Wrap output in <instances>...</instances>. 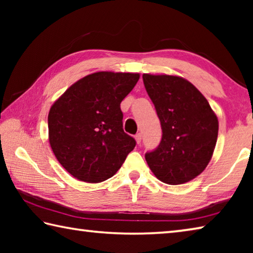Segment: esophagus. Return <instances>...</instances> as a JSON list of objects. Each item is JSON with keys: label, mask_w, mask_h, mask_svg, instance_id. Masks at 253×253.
<instances>
[{"label": "esophagus", "mask_w": 253, "mask_h": 253, "mask_svg": "<svg viewBox=\"0 0 253 253\" xmlns=\"http://www.w3.org/2000/svg\"><path fill=\"white\" fill-rule=\"evenodd\" d=\"M135 139H136L137 144H140V142H142V134H140V132H138V134H136L135 135Z\"/></svg>", "instance_id": "esophagus-1"}]
</instances>
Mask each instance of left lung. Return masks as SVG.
Instances as JSON below:
<instances>
[{
    "label": "left lung",
    "mask_w": 253,
    "mask_h": 253,
    "mask_svg": "<svg viewBox=\"0 0 253 253\" xmlns=\"http://www.w3.org/2000/svg\"><path fill=\"white\" fill-rule=\"evenodd\" d=\"M143 81L163 131L158 147L145 154L149 169L169 185L191 181L212 158L219 131L216 115L207 98L182 77L144 74Z\"/></svg>",
    "instance_id": "left-lung-1"
}]
</instances>
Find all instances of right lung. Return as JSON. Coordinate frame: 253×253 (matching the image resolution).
I'll return each instance as SVG.
<instances>
[{
    "mask_svg": "<svg viewBox=\"0 0 253 253\" xmlns=\"http://www.w3.org/2000/svg\"><path fill=\"white\" fill-rule=\"evenodd\" d=\"M139 74L99 71L70 85L51 106L49 142L54 156L79 181L110 178L136 142L123 129V101Z\"/></svg>",
    "mask_w": 253,
    "mask_h": 253,
    "instance_id": "1",
    "label": "right lung"
}]
</instances>
